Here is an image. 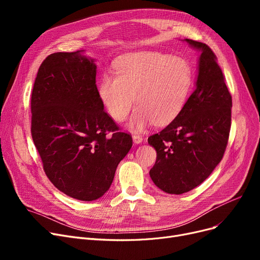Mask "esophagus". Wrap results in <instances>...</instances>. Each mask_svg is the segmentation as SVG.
Listing matches in <instances>:
<instances>
[{
    "label": "esophagus",
    "mask_w": 260,
    "mask_h": 260,
    "mask_svg": "<svg viewBox=\"0 0 260 260\" xmlns=\"http://www.w3.org/2000/svg\"><path fill=\"white\" fill-rule=\"evenodd\" d=\"M133 140L136 144H139V143L142 142L143 139H142V136H140L138 134H135V135H133Z\"/></svg>",
    "instance_id": "1"
}]
</instances>
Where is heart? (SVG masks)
Listing matches in <instances>:
<instances>
[{"mask_svg":"<svg viewBox=\"0 0 260 260\" xmlns=\"http://www.w3.org/2000/svg\"><path fill=\"white\" fill-rule=\"evenodd\" d=\"M116 76L105 74L99 95L114 120H124L134 105L128 127L143 131L148 125H165L174 120L187 100L192 70L186 61L159 52H138L119 59Z\"/></svg>","mask_w":260,"mask_h":260,"instance_id":"heart-1","label":"heart"}]
</instances>
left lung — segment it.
<instances>
[{
  "mask_svg": "<svg viewBox=\"0 0 260 260\" xmlns=\"http://www.w3.org/2000/svg\"><path fill=\"white\" fill-rule=\"evenodd\" d=\"M184 41L200 51L196 88L178 116L147 139L157 152L149 176L163 192L176 195L212 174L223 157L231 129L232 97L215 53L207 44Z\"/></svg>",
  "mask_w": 260,
  "mask_h": 260,
  "instance_id": "8db88e82",
  "label": "left lung"
}]
</instances>
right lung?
Here are the masks:
<instances>
[{
    "mask_svg": "<svg viewBox=\"0 0 260 260\" xmlns=\"http://www.w3.org/2000/svg\"><path fill=\"white\" fill-rule=\"evenodd\" d=\"M75 52L51 53L41 64L31 93V136L51 183L82 201L102 197L131 135L104 112L94 60Z\"/></svg>",
    "mask_w": 260,
    "mask_h": 260,
    "instance_id": "right-lung-1",
    "label": "right lung"
}]
</instances>
